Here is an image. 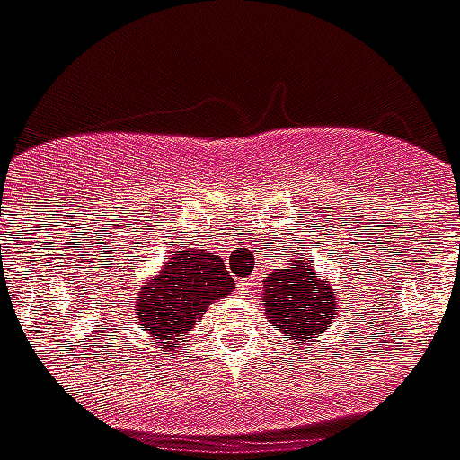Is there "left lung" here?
Returning <instances> with one entry per match:
<instances>
[{
  "label": "left lung",
  "instance_id": "8db88e82",
  "mask_svg": "<svg viewBox=\"0 0 460 460\" xmlns=\"http://www.w3.org/2000/svg\"><path fill=\"white\" fill-rule=\"evenodd\" d=\"M295 255H299L297 250ZM262 305L270 324L297 344L312 340L314 334H324L340 312L332 288L322 282L317 270L305 257H297V262H289V267L275 270L267 277Z\"/></svg>",
  "mask_w": 460,
  "mask_h": 460
}]
</instances>
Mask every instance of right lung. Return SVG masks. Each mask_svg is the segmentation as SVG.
I'll return each mask as SVG.
<instances>
[{"label": "right lung", "instance_id": "obj_1", "mask_svg": "<svg viewBox=\"0 0 460 460\" xmlns=\"http://www.w3.org/2000/svg\"><path fill=\"white\" fill-rule=\"evenodd\" d=\"M233 288L235 279L223 257L188 247L165 257L161 275L146 282L133 299L141 327L163 349L172 351V344L203 319L215 299L227 297Z\"/></svg>", "mask_w": 460, "mask_h": 460}]
</instances>
